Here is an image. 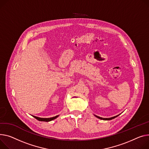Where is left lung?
I'll list each match as a JSON object with an SVG mask.
<instances>
[{"label": "left lung", "mask_w": 149, "mask_h": 149, "mask_svg": "<svg viewBox=\"0 0 149 149\" xmlns=\"http://www.w3.org/2000/svg\"><path fill=\"white\" fill-rule=\"evenodd\" d=\"M97 118H100V119H101V120H112V119H113V118H116V117H117L118 115H117V116H114V117H110V118H102V117H99V116H96V115H95Z\"/></svg>", "instance_id": "obj_1"}]
</instances>
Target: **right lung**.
Here are the masks:
<instances>
[{"label":"right lung","mask_w":149,"mask_h":149,"mask_svg":"<svg viewBox=\"0 0 149 149\" xmlns=\"http://www.w3.org/2000/svg\"><path fill=\"white\" fill-rule=\"evenodd\" d=\"M33 117H35L36 119H37L39 121H42V122H49V121H52L55 118H56L58 116H56L55 117H50V118H41V117H38L36 116H32Z\"/></svg>","instance_id":"add662e5"}]
</instances>
